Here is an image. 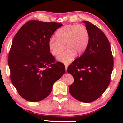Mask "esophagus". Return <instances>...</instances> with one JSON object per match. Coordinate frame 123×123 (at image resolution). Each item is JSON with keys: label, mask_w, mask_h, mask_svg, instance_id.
I'll use <instances>...</instances> for the list:
<instances>
[{"label": "esophagus", "mask_w": 123, "mask_h": 123, "mask_svg": "<svg viewBox=\"0 0 123 123\" xmlns=\"http://www.w3.org/2000/svg\"><path fill=\"white\" fill-rule=\"evenodd\" d=\"M65 65V68H66V71H67V68L68 67V64H64Z\"/></svg>", "instance_id": "obj_1"}]
</instances>
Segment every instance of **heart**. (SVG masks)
I'll use <instances>...</instances> for the list:
<instances>
[{
  "label": "heart",
  "mask_w": 123,
  "mask_h": 123,
  "mask_svg": "<svg viewBox=\"0 0 123 123\" xmlns=\"http://www.w3.org/2000/svg\"><path fill=\"white\" fill-rule=\"evenodd\" d=\"M56 35L57 38L52 37L49 41V51L53 56H57L63 51L65 46L67 49L58 57L59 61L64 63L72 61L76 53H84L90 38L88 30L82 25H67L59 29Z\"/></svg>",
  "instance_id": "obj_1"
}]
</instances>
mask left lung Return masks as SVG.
Instances as JSON below:
<instances>
[{
    "instance_id": "left-lung-1",
    "label": "left lung",
    "mask_w": 123,
    "mask_h": 123,
    "mask_svg": "<svg viewBox=\"0 0 123 123\" xmlns=\"http://www.w3.org/2000/svg\"><path fill=\"white\" fill-rule=\"evenodd\" d=\"M90 38L84 54L72 62L67 72L74 78L69 88L75 99L91 103L100 97L110 83L113 68V57L109 40L97 26L83 22Z\"/></svg>"
}]
</instances>
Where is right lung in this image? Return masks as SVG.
Masks as SVG:
<instances>
[{
	"label": "right lung",
	"mask_w": 123,
	"mask_h": 123,
	"mask_svg": "<svg viewBox=\"0 0 123 123\" xmlns=\"http://www.w3.org/2000/svg\"><path fill=\"white\" fill-rule=\"evenodd\" d=\"M62 24L30 20L14 36L9 55L10 78L23 98L42 100L65 72V67L50 54L48 42Z\"/></svg>",
	"instance_id": "right-lung-1"
}]
</instances>
